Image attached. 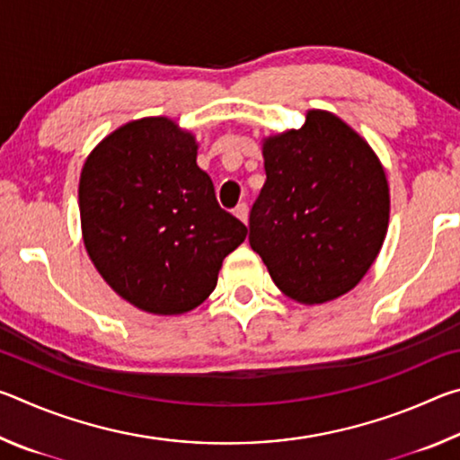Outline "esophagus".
<instances>
[{
  "label": "esophagus",
  "instance_id": "obj_1",
  "mask_svg": "<svg viewBox=\"0 0 460 460\" xmlns=\"http://www.w3.org/2000/svg\"><path fill=\"white\" fill-rule=\"evenodd\" d=\"M235 217L239 221H243L247 225V217H249V208H247V202H239V205L235 207Z\"/></svg>",
  "mask_w": 460,
  "mask_h": 460
}]
</instances>
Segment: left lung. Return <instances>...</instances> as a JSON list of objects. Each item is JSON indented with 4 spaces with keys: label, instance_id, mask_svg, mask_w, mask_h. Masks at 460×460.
<instances>
[{
    "label": "left lung",
    "instance_id": "8db88e82",
    "mask_svg": "<svg viewBox=\"0 0 460 460\" xmlns=\"http://www.w3.org/2000/svg\"><path fill=\"white\" fill-rule=\"evenodd\" d=\"M266 184L249 245L274 284L305 305L339 298L376 261L389 221L385 172L367 142L326 111L263 142Z\"/></svg>",
    "mask_w": 460,
    "mask_h": 460
}]
</instances>
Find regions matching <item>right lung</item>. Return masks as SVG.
<instances>
[{
    "instance_id": "right-lung-1",
    "label": "right lung",
    "mask_w": 460,
    "mask_h": 460,
    "mask_svg": "<svg viewBox=\"0 0 460 460\" xmlns=\"http://www.w3.org/2000/svg\"><path fill=\"white\" fill-rule=\"evenodd\" d=\"M83 239L105 282L154 314H182L215 290L245 225L219 207L192 134L166 118L131 121L84 162Z\"/></svg>"
}]
</instances>
